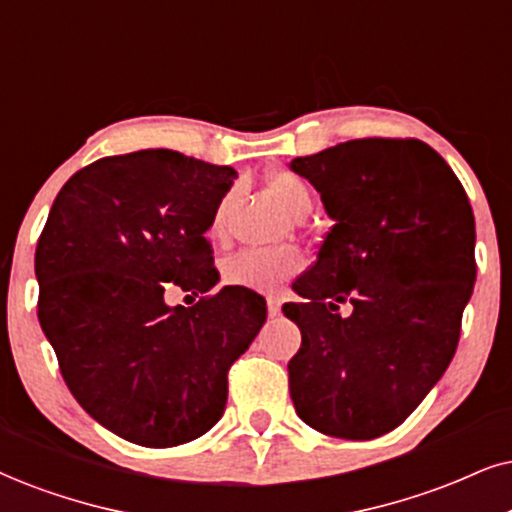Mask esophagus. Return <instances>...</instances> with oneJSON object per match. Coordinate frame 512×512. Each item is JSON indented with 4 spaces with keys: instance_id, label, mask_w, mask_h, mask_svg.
I'll list each match as a JSON object with an SVG mask.
<instances>
[{
    "instance_id": "obj_1",
    "label": "esophagus",
    "mask_w": 512,
    "mask_h": 512,
    "mask_svg": "<svg viewBox=\"0 0 512 512\" xmlns=\"http://www.w3.org/2000/svg\"><path fill=\"white\" fill-rule=\"evenodd\" d=\"M266 304H268V315H270V318H275V315L280 313V308H282V301L277 299V296H268V299H266Z\"/></svg>"
}]
</instances>
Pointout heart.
Returning <instances> with one entry per match:
<instances>
[{
  "label": "heart",
  "instance_id": "b5f03b06",
  "mask_svg": "<svg viewBox=\"0 0 512 512\" xmlns=\"http://www.w3.org/2000/svg\"><path fill=\"white\" fill-rule=\"evenodd\" d=\"M270 197L277 201V206L285 208L289 216L304 218L311 211L313 197L311 187L304 178L292 173V170H277L266 182ZM227 199H223L213 213L211 237L223 235ZM304 268V258L294 249L280 251H239L223 263V280L230 287L254 289V292H275L285 285L287 280Z\"/></svg>",
  "mask_w": 512,
  "mask_h": 512
}]
</instances>
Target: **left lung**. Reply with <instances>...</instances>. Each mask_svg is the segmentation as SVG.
Segmentation results:
<instances>
[{
    "mask_svg": "<svg viewBox=\"0 0 512 512\" xmlns=\"http://www.w3.org/2000/svg\"><path fill=\"white\" fill-rule=\"evenodd\" d=\"M334 220L282 313L301 330L289 394L313 430L375 439L449 368L475 287V216L430 144L365 137L292 161ZM344 303L350 313L342 316Z\"/></svg>",
    "mask_w": 512,
    "mask_h": 512,
    "instance_id": "obj_1",
    "label": "left lung"
}]
</instances>
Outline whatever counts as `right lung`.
I'll list each match as a JSON object with an SVG mask.
<instances>
[{
    "label": "right lung",
    "instance_id": "1",
    "mask_svg": "<svg viewBox=\"0 0 512 512\" xmlns=\"http://www.w3.org/2000/svg\"><path fill=\"white\" fill-rule=\"evenodd\" d=\"M237 173L170 149L80 168L35 249L37 318L75 401L147 449L220 420L227 372L268 318L254 289L223 287L206 230ZM170 286L199 295L168 307Z\"/></svg>",
    "mask_w": 512,
    "mask_h": 512
}]
</instances>
